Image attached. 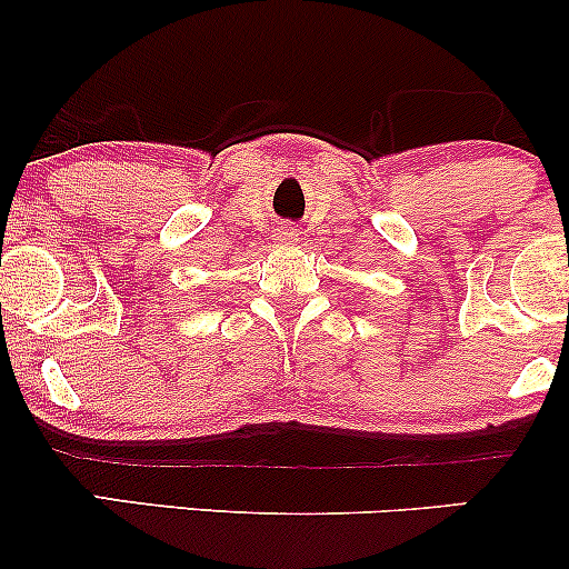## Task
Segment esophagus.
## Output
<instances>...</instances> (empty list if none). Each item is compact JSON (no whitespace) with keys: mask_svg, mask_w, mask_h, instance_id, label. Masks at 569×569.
<instances>
[{"mask_svg":"<svg viewBox=\"0 0 569 569\" xmlns=\"http://www.w3.org/2000/svg\"><path fill=\"white\" fill-rule=\"evenodd\" d=\"M280 240H283V243H297V240H299V232H297V230H291V227H286V230L280 232Z\"/></svg>","mask_w":569,"mask_h":569,"instance_id":"1","label":"esophagus"}]
</instances>
